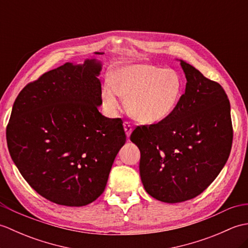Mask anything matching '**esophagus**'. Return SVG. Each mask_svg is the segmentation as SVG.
Listing matches in <instances>:
<instances>
[{
	"instance_id": "1",
	"label": "esophagus",
	"mask_w": 248,
	"mask_h": 248,
	"mask_svg": "<svg viewBox=\"0 0 248 248\" xmlns=\"http://www.w3.org/2000/svg\"><path fill=\"white\" fill-rule=\"evenodd\" d=\"M124 128L125 134H127V136H130L131 132H132V125L130 124L129 121H124Z\"/></svg>"
}]
</instances>
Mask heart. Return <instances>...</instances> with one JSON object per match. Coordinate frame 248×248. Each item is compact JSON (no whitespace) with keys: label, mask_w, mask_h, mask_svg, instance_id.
<instances>
[{"label":"heart","mask_w":248,"mask_h":248,"mask_svg":"<svg viewBox=\"0 0 248 248\" xmlns=\"http://www.w3.org/2000/svg\"><path fill=\"white\" fill-rule=\"evenodd\" d=\"M182 92V78L176 70L131 64L114 72L113 85L105 84L101 97L108 112L115 113L120 108L121 97L125 99V108L134 119L151 124L173 112Z\"/></svg>","instance_id":"1"}]
</instances>
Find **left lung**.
<instances>
[{
	"instance_id": "obj_1",
	"label": "left lung",
	"mask_w": 248,
	"mask_h": 248,
	"mask_svg": "<svg viewBox=\"0 0 248 248\" xmlns=\"http://www.w3.org/2000/svg\"><path fill=\"white\" fill-rule=\"evenodd\" d=\"M186 87L178 105L157 124L138 125L130 136L140 151L146 192L176 203L202 194L227 162L233 130L224 88L181 61Z\"/></svg>"
}]
</instances>
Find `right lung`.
<instances>
[{"mask_svg":"<svg viewBox=\"0 0 248 248\" xmlns=\"http://www.w3.org/2000/svg\"><path fill=\"white\" fill-rule=\"evenodd\" d=\"M100 70L94 60L66 62L29 83L15 100L6 128L10 156L25 181L57 204L94 202L125 143L121 118L98 110Z\"/></svg>","mask_w":248,"mask_h":248,"instance_id":"add662e5","label":"right lung"}]
</instances>
